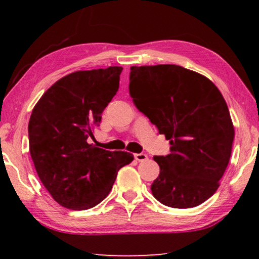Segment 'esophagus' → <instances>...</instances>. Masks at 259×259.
<instances>
[{"instance_id": "1", "label": "esophagus", "mask_w": 259, "mask_h": 259, "mask_svg": "<svg viewBox=\"0 0 259 259\" xmlns=\"http://www.w3.org/2000/svg\"><path fill=\"white\" fill-rule=\"evenodd\" d=\"M135 159L138 162H143L147 160V155L144 154V153H137V154H135Z\"/></svg>"}]
</instances>
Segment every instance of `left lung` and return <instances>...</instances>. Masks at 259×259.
Returning a JSON list of instances; mask_svg holds the SVG:
<instances>
[{
	"mask_svg": "<svg viewBox=\"0 0 259 259\" xmlns=\"http://www.w3.org/2000/svg\"><path fill=\"white\" fill-rule=\"evenodd\" d=\"M135 106L170 140L154 156L160 174L151 190L166 207L186 209L208 200L229 164L234 128L224 97L201 74L177 65L130 67Z\"/></svg>",
	"mask_w": 259,
	"mask_h": 259,
	"instance_id": "8db88e82",
	"label": "left lung"
}]
</instances>
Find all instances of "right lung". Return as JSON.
<instances>
[{"instance_id": "1", "label": "right lung", "mask_w": 259, "mask_h": 259, "mask_svg": "<svg viewBox=\"0 0 259 259\" xmlns=\"http://www.w3.org/2000/svg\"><path fill=\"white\" fill-rule=\"evenodd\" d=\"M122 67L77 71L48 89L30 115L29 152L52 198L72 210L102 202L117 171L134 160L128 152H109L88 143L102 113L119 90Z\"/></svg>"}]
</instances>
